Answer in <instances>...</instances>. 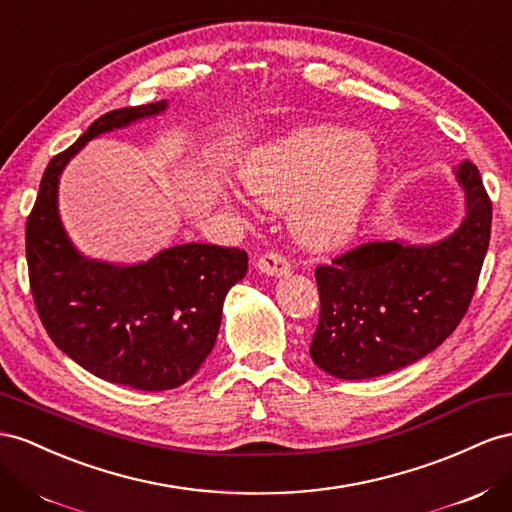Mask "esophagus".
Returning <instances> with one entry per match:
<instances>
[{"instance_id": "34e87169", "label": "esophagus", "mask_w": 512, "mask_h": 512, "mask_svg": "<svg viewBox=\"0 0 512 512\" xmlns=\"http://www.w3.org/2000/svg\"><path fill=\"white\" fill-rule=\"evenodd\" d=\"M256 269L265 275H286L290 271V265L282 254L267 252L256 260Z\"/></svg>"}]
</instances>
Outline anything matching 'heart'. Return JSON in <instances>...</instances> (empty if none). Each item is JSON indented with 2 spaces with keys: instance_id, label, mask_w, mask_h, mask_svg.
Instances as JSON below:
<instances>
[{
  "instance_id": "heart-1",
  "label": "heart",
  "mask_w": 512,
  "mask_h": 512,
  "mask_svg": "<svg viewBox=\"0 0 512 512\" xmlns=\"http://www.w3.org/2000/svg\"><path fill=\"white\" fill-rule=\"evenodd\" d=\"M377 170L370 144L329 124H310L250 150L239 178L267 206H290L288 224L301 245L325 250L357 228Z\"/></svg>"
}]
</instances>
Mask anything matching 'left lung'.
Masks as SVG:
<instances>
[{"mask_svg": "<svg viewBox=\"0 0 512 512\" xmlns=\"http://www.w3.org/2000/svg\"><path fill=\"white\" fill-rule=\"evenodd\" d=\"M461 228L435 245L368 241L314 271L321 312L312 362L338 379H372L418 362L444 342L476 293L491 237V200L472 161Z\"/></svg>", "mask_w": 512, "mask_h": 512, "instance_id": "obj_1", "label": "left lung"}]
</instances>
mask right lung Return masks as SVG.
<instances>
[{"mask_svg":"<svg viewBox=\"0 0 512 512\" xmlns=\"http://www.w3.org/2000/svg\"><path fill=\"white\" fill-rule=\"evenodd\" d=\"M163 109L159 101L96 118L49 161L25 224L30 288L49 338L99 379L144 392L172 390L196 375L213 351L226 293L247 273V252L183 243L137 265L88 260L60 224L58 181L92 137Z\"/></svg>","mask_w":512,"mask_h":512,"instance_id":"obj_1","label":"right lung"}]
</instances>
